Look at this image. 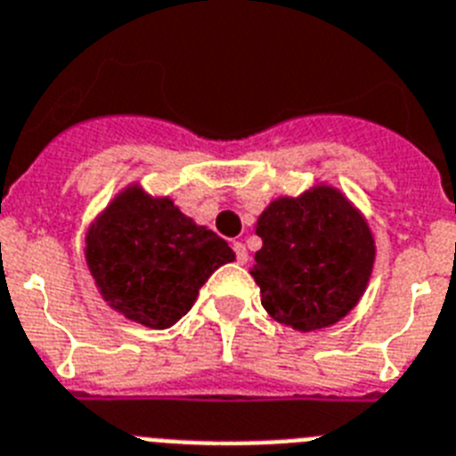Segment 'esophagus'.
I'll return each instance as SVG.
<instances>
[{"label": "esophagus", "mask_w": 456, "mask_h": 456, "mask_svg": "<svg viewBox=\"0 0 456 456\" xmlns=\"http://www.w3.org/2000/svg\"><path fill=\"white\" fill-rule=\"evenodd\" d=\"M233 252H236V261L239 264H248V250H245V245L240 240H233Z\"/></svg>", "instance_id": "esophagus-1"}]
</instances>
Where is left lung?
Segmentation results:
<instances>
[{
  "label": "left lung",
  "mask_w": 456,
  "mask_h": 456,
  "mask_svg": "<svg viewBox=\"0 0 456 456\" xmlns=\"http://www.w3.org/2000/svg\"><path fill=\"white\" fill-rule=\"evenodd\" d=\"M252 277L275 322L310 332L354 310L370 280L374 239L338 190L275 200L259 216Z\"/></svg>",
  "instance_id": "left-lung-1"
}]
</instances>
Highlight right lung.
<instances>
[{"mask_svg":"<svg viewBox=\"0 0 456 456\" xmlns=\"http://www.w3.org/2000/svg\"><path fill=\"white\" fill-rule=\"evenodd\" d=\"M233 259L216 232L140 188L118 195L86 233V264L102 298L149 328L174 326L211 273Z\"/></svg>","mask_w":456,"mask_h":456,"instance_id":"add662e5","label":"right lung"}]
</instances>
